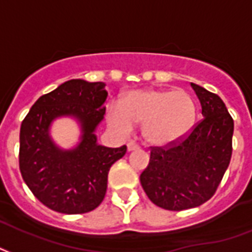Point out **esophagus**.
Wrapping results in <instances>:
<instances>
[{
    "label": "esophagus",
    "instance_id": "34e87169",
    "mask_svg": "<svg viewBox=\"0 0 252 252\" xmlns=\"http://www.w3.org/2000/svg\"><path fill=\"white\" fill-rule=\"evenodd\" d=\"M126 147H128V152L136 151V149H139V144H136L134 141H129V143L126 144Z\"/></svg>",
    "mask_w": 252,
    "mask_h": 252
}]
</instances>
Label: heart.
Wrapping results in <instances>:
<instances>
[{"instance_id": "1", "label": "heart", "mask_w": 252, "mask_h": 252, "mask_svg": "<svg viewBox=\"0 0 252 252\" xmlns=\"http://www.w3.org/2000/svg\"><path fill=\"white\" fill-rule=\"evenodd\" d=\"M107 119L113 128L129 133L133 124H144V139L165 147L184 139L195 122L194 100L182 90H141L109 104Z\"/></svg>"}]
</instances>
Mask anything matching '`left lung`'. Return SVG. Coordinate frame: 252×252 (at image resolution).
Here are the masks:
<instances>
[{
    "instance_id": "obj_1",
    "label": "left lung",
    "mask_w": 252,
    "mask_h": 252,
    "mask_svg": "<svg viewBox=\"0 0 252 252\" xmlns=\"http://www.w3.org/2000/svg\"><path fill=\"white\" fill-rule=\"evenodd\" d=\"M202 107L201 122L184 139L151 147L140 182L148 198L165 210L201 206L214 195L233 153L234 120L217 94L191 83Z\"/></svg>"
}]
</instances>
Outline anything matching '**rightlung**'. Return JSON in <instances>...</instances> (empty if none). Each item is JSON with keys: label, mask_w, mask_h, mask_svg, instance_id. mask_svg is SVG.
Returning <instances> with one entry per match:
<instances>
[{"label": "right lung", "mask_w": 252, "mask_h": 252, "mask_svg": "<svg viewBox=\"0 0 252 252\" xmlns=\"http://www.w3.org/2000/svg\"><path fill=\"white\" fill-rule=\"evenodd\" d=\"M103 82L71 79L34 103L19 132V170L45 206L63 214H84L99 206L107 191L109 168L126 147L97 144L96 126L104 119ZM72 116L80 122L81 143L62 150L49 136L53 120Z\"/></svg>", "instance_id": "1"}]
</instances>
